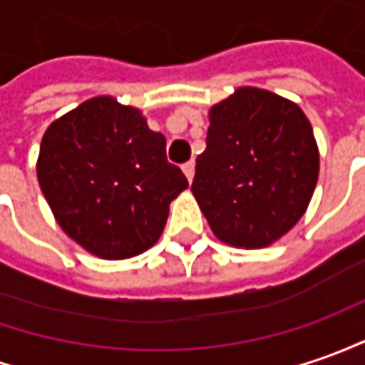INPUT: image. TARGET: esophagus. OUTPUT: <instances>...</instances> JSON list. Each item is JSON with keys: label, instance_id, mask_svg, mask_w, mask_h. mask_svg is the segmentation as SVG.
<instances>
[{"label": "esophagus", "instance_id": "esophagus-1", "mask_svg": "<svg viewBox=\"0 0 365 365\" xmlns=\"http://www.w3.org/2000/svg\"><path fill=\"white\" fill-rule=\"evenodd\" d=\"M183 173H185V178H187V182H192L193 180V173H195V163L193 162H185L182 165Z\"/></svg>", "mask_w": 365, "mask_h": 365}]
</instances>
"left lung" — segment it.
<instances>
[{
  "label": "left lung",
  "instance_id": "obj_1",
  "mask_svg": "<svg viewBox=\"0 0 365 365\" xmlns=\"http://www.w3.org/2000/svg\"><path fill=\"white\" fill-rule=\"evenodd\" d=\"M318 172L306 113L272 91L240 88L210 111L192 192L222 242L255 250L297 224Z\"/></svg>",
  "mask_w": 365,
  "mask_h": 365
}]
</instances>
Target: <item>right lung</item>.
<instances>
[{
    "instance_id": "1",
    "label": "right lung",
    "mask_w": 365,
    "mask_h": 365,
    "mask_svg": "<svg viewBox=\"0 0 365 365\" xmlns=\"http://www.w3.org/2000/svg\"><path fill=\"white\" fill-rule=\"evenodd\" d=\"M37 180L63 232L106 259L155 244L170 203L187 187L168 162L165 138L113 98L88 99L47 128Z\"/></svg>"
}]
</instances>
